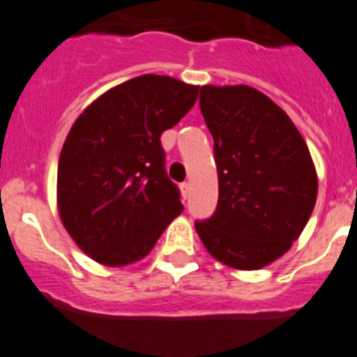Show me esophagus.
<instances>
[{
    "instance_id": "esophagus-1",
    "label": "esophagus",
    "mask_w": 357,
    "mask_h": 357,
    "mask_svg": "<svg viewBox=\"0 0 357 357\" xmlns=\"http://www.w3.org/2000/svg\"><path fill=\"white\" fill-rule=\"evenodd\" d=\"M190 196V183H183L181 185V197L183 199H187Z\"/></svg>"
}]
</instances>
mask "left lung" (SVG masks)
<instances>
[{
    "instance_id": "8db88e82",
    "label": "left lung",
    "mask_w": 357,
    "mask_h": 357,
    "mask_svg": "<svg viewBox=\"0 0 357 357\" xmlns=\"http://www.w3.org/2000/svg\"><path fill=\"white\" fill-rule=\"evenodd\" d=\"M199 105L213 136L219 201L196 231L225 266L264 268L289 250L314 208L307 144L286 111L250 86H201Z\"/></svg>"
}]
</instances>
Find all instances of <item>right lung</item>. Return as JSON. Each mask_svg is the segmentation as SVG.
I'll list each match as a JSON object with an SVG mask.
<instances>
[{
  "mask_svg": "<svg viewBox=\"0 0 357 357\" xmlns=\"http://www.w3.org/2000/svg\"><path fill=\"white\" fill-rule=\"evenodd\" d=\"M197 91L167 75L135 77L71 126L59 156L57 208L70 237L98 264L142 260L183 212L160 136L190 111Z\"/></svg>",
  "mask_w": 357,
  "mask_h": 357,
  "instance_id": "add662e5",
  "label": "right lung"
}]
</instances>
